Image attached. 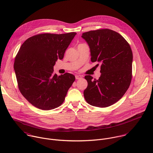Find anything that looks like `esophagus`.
<instances>
[{
	"label": "esophagus",
	"instance_id": "1",
	"mask_svg": "<svg viewBox=\"0 0 153 153\" xmlns=\"http://www.w3.org/2000/svg\"><path fill=\"white\" fill-rule=\"evenodd\" d=\"M83 78V77H82V76H81V75H76V79H77V80H78V79H82Z\"/></svg>",
	"mask_w": 153,
	"mask_h": 153
}]
</instances>
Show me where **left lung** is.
<instances>
[{"instance_id": "left-lung-1", "label": "left lung", "mask_w": 153, "mask_h": 153, "mask_svg": "<svg viewBox=\"0 0 153 153\" xmlns=\"http://www.w3.org/2000/svg\"><path fill=\"white\" fill-rule=\"evenodd\" d=\"M82 37L89 46L91 61L101 64V73L98 79L85 76L88 82L83 93L85 100L92 106L109 107L123 97L131 85L132 49L125 39L112 30H91Z\"/></svg>"}]
</instances>
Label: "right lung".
<instances>
[{
	"mask_svg": "<svg viewBox=\"0 0 153 153\" xmlns=\"http://www.w3.org/2000/svg\"><path fill=\"white\" fill-rule=\"evenodd\" d=\"M76 34H39L27 39L20 47L13 65L18 86L35 107L50 110L64 102L75 76L68 73L58 76L53 68L58 59L63 58Z\"/></svg>",
	"mask_w": 153,
	"mask_h": 153,
	"instance_id": "1",
	"label": "right lung"
}]
</instances>
